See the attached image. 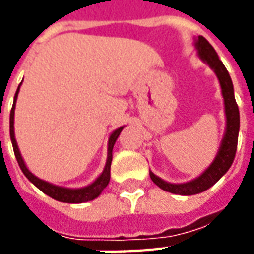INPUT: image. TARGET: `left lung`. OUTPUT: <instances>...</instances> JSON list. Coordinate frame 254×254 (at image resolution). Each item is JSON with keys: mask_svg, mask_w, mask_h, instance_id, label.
<instances>
[{"mask_svg": "<svg viewBox=\"0 0 254 254\" xmlns=\"http://www.w3.org/2000/svg\"><path fill=\"white\" fill-rule=\"evenodd\" d=\"M194 46H196L200 60L208 64L209 67L218 76L224 99L226 130H224L223 140H222V144L219 147L216 158L213 159V162L209 165L207 170L194 180L185 182V184H170V182L163 181L158 176H155L152 171H149L151 180L160 189L174 193V194H181V196H191V194H197V193L207 190L227 173L235 158V151H237V144H238V133H240V110H238V105L235 102L234 87H233V81H231L227 69L223 65V63L219 60L215 49L209 45V42L204 36L197 38L196 42H194Z\"/></svg>", "mask_w": 254, "mask_h": 254, "instance_id": "8db88e82", "label": "left lung"}]
</instances>
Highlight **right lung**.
Listing matches in <instances>:
<instances>
[{
  "label": "right lung",
  "mask_w": 254,
  "mask_h": 254,
  "mask_svg": "<svg viewBox=\"0 0 254 254\" xmlns=\"http://www.w3.org/2000/svg\"><path fill=\"white\" fill-rule=\"evenodd\" d=\"M20 85L16 94H14V100L13 106H12V110H10V118H9V130H10V140H12V145H13L14 156L17 159V163H19L20 169L24 173V176L30 180L34 185H35L39 190H42L45 194L50 196L54 200L61 202H72V204H78V202H87L94 200L96 197L99 196L100 193L103 191L109 182H110V166L111 160H113V147L116 144L117 138L120 136V133L122 132L124 127H118L114 132L110 134V138H109V145H107V160H106V166L102 174H100L96 180H95L92 184H89L87 187L84 188H77V189H70V188H64V187H57V185H53L50 182H46L38 178L36 176H34L25 166L24 160L21 158V154H20L19 147H17V143H16V138H14V107H16V100H17V94H19Z\"/></svg>",
  "instance_id": "right-lung-1"
}]
</instances>
